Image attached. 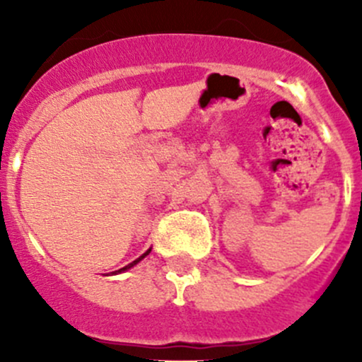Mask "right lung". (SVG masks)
Wrapping results in <instances>:
<instances>
[{
  "instance_id": "add662e5",
  "label": "right lung",
  "mask_w": 362,
  "mask_h": 362,
  "mask_svg": "<svg viewBox=\"0 0 362 362\" xmlns=\"http://www.w3.org/2000/svg\"><path fill=\"white\" fill-rule=\"evenodd\" d=\"M148 254H151V249H148L147 252H145V254L144 255H140V257H138L136 259V261H133V262H129V264H127V266H124V268H120V269H117V272H113V273H115V275H117V273H122V272H126V269H129V268H133V266L134 264H138V262H140L141 261V259H144L145 257V255H148Z\"/></svg>"
}]
</instances>
